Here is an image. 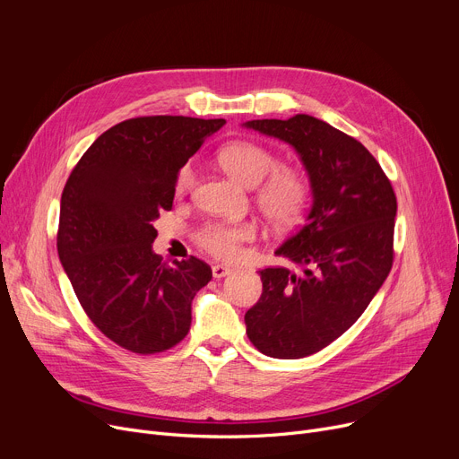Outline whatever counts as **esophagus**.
Here are the masks:
<instances>
[{"label":"esophagus","mask_w":459,"mask_h":459,"mask_svg":"<svg viewBox=\"0 0 459 459\" xmlns=\"http://www.w3.org/2000/svg\"><path fill=\"white\" fill-rule=\"evenodd\" d=\"M230 273H232V270L229 266H223V264H215V266H212L213 279H223V277H227Z\"/></svg>","instance_id":"esophagus-1"}]
</instances>
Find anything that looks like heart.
Masks as SVG:
<instances>
[{
    "label": "heart",
    "instance_id": "obj_1",
    "mask_svg": "<svg viewBox=\"0 0 459 459\" xmlns=\"http://www.w3.org/2000/svg\"><path fill=\"white\" fill-rule=\"evenodd\" d=\"M220 165L242 186L256 187V204L266 220L277 229H290L299 223L308 204V184L294 169L279 167V160L264 147L249 141H238L223 147L217 154ZM195 182V171L184 165L177 177L178 195L187 193ZM256 236L251 221L227 223L210 221L197 232V244L215 258L230 260L238 256L246 242Z\"/></svg>",
    "mask_w": 459,
    "mask_h": 459
}]
</instances>
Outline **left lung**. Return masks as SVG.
Returning <instances> with one entry per match:
<instances>
[{
    "mask_svg": "<svg viewBox=\"0 0 459 459\" xmlns=\"http://www.w3.org/2000/svg\"><path fill=\"white\" fill-rule=\"evenodd\" d=\"M246 126L292 144L310 180L307 221L275 251L296 270H260L262 296L246 312L258 351L301 359L346 333L387 279L396 195L363 144L316 117L247 120Z\"/></svg>",
    "mask_w": 459,
    "mask_h": 459,
    "instance_id": "left-lung-1",
    "label": "left lung"
}]
</instances>
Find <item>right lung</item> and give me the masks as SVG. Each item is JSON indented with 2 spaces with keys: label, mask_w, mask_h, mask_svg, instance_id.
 Segmentation results:
<instances>
[{
  "label": "right lung",
  "mask_w": 459,
  "mask_h": 459,
  "mask_svg": "<svg viewBox=\"0 0 459 459\" xmlns=\"http://www.w3.org/2000/svg\"><path fill=\"white\" fill-rule=\"evenodd\" d=\"M225 118H128L96 139L65 184L57 253L91 322L139 355L177 346L191 301L212 279L206 262H161L152 221L173 208L178 171Z\"/></svg>",
  "instance_id": "right-lung-1"
}]
</instances>
